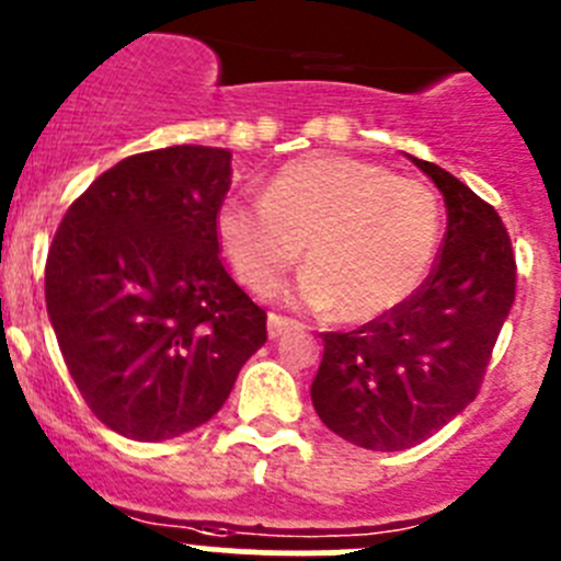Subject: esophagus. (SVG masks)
<instances>
[{
	"mask_svg": "<svg viewBox=\"0 0 561 561\" xmlns=\"http://www.w3.org/2000/svg\"><path fill=\"white\" fill-rule=\"evenodd\" d=\"M295 325V320H289V317H280V314H270V320H266V331H270V339H277L284 336L289 328Z\"/></svg>",
	"mask_w": 561,
	"mask_h": 561,
	"instance_id": "34e87169",
	"label": "esophagus"
}]
</instances>
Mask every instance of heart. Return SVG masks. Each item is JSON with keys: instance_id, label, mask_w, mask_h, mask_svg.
<instances>
[{"instance_id": "1", "label": "heart", "mask_w": 561, "mask_h": 561, "mask_svg": "<svg viewBox=\"0 0 561 561\" xmlns=\"http://www.w3.org/2000/svg\"><path fill=\"white\" fill-rule=\"evenodd\" d=\"M214 233L236 280L253 295H272L302 255L308 272L291 297L362 325L423 286L442 214L420 180L353 156H308L277 169L261 203L222 199Z\"/></svg>"}]
</instances>
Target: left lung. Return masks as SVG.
I'll return each mask as SVG.
<instances>
[{"instance_id": "obj_1", "label": "left lung", "mask_w": 561, "mask_h": 561, "mask_svg": "<svg viewBox=\"0 0 561 561\" xmlns=\"http://www.w3.org/2000/svg\"><path fill=\"white\" fill-rule=\"evenodd\" d=\"M411 161L448 208L439 259L403 306L358 331L322 333L311 383L322 423L367 450H405L461 414L515 302V253L497 210L436 163Z\"/></svg>"}]
</instances>
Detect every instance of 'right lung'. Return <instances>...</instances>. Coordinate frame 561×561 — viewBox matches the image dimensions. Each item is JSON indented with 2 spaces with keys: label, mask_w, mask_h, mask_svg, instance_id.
I'll list each match as a JSON object with an SVG mask.
<instances>
[{
  "label": "right lung",
  "mask_w": 561,
  "mask_h": 561,
  "mask_svg": "<svg viewBox=\"0 0 561 561\" xmlns=\"http://www.w3.org/2000/svg\"><path fill=\"white\" fill-rule=\"evenodd\" d=\"M230 152L178 144L125 158L66 210L44 289L96 420L138 442L208 423L266 342V311L219 261Z\"/></svg>",
  "instance_id": "add662e5"
}]
</instances>
